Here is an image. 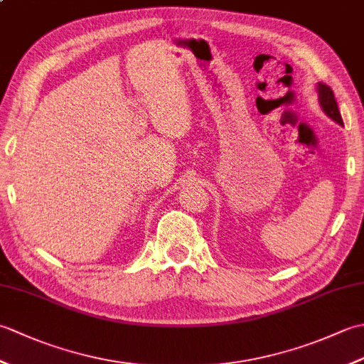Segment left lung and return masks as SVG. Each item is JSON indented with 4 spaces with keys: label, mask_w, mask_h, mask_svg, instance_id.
<instances>
[{
    "label": "left lung",
    "mask_w": 364,
    "mask_h": 364,
    "mask_svg": "<svg viewBox=\"0 0 364 364\" xmlns=\"http://www.w3.org/2000/svg\"><path fill=\"white\" fill-rule=\"evenodd\" d=\"M318 95H319V103L322 106V111L326 112L330 119H333L338 125H344L343 119H341V114H339L338 109V103L335 100V94L333 90H331L327 84H318Z\"/></svg>",
    "instance_id": "left-lung-1"
}]
</instances>
